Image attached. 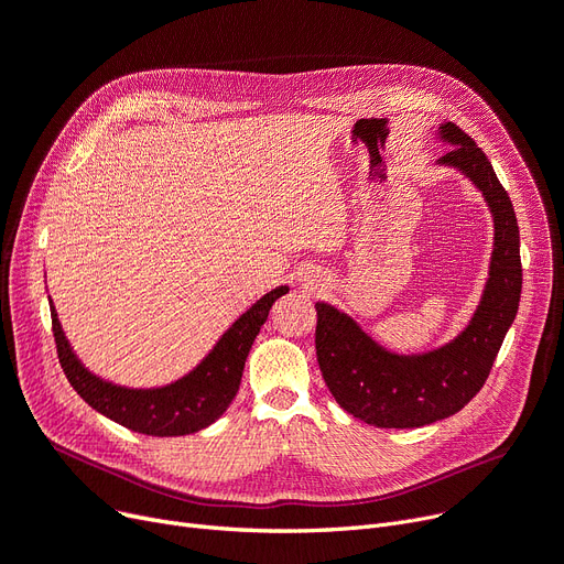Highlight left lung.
Listing matches in <instances>:
<instances>
[{"instance_id": "8db88e82", "label": "left lung", "mask_w": 564, "mask_h": 564, "mask_svg": "<svg viewBox=\"0 0 564 564\" xmlns=\"http://www.w3.org/2000/svg\"><path fill=\"white\" fill-rule=\"evenodd\" d=\"M452 142L438 163L462 170L494 213V257L485 296L470 326L452 344L426 356H394L373 344L351 318L316 303V360L337 404L373 426L413 429L459 413L489 379L502 339L521 299V252L517 213L489 158L473 138L447 121Z\"/></svg>"}]
</instances>
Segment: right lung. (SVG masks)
Returning <instances> with one entry per match:
<instances>
[{
  "mask_svg": "<svg viewBox=\"0 0 564 564\" xmlns=\"http://www.w3.org/2000/svg\"><path fill=\"white\" fill-rule=\"evenodd\" d=\"M289 289L280 286L265 293L236 324L223 335L208 358L187 373L185 379L158 390H126L105 383L89 373L73 356L62 333L55 307H50L52 335H55L57 358L73 390L91 409L123 424L130 432L147 436H185L216 422L238 392L246 358L259 328L268 318L271 305Z\"/></svg>",
  "mask_w": 564,
  "mask_h": 564,
  "instance_id": "obj_1",
  "label": "right lung"
}]
</instances>
